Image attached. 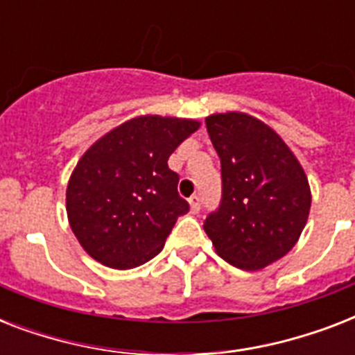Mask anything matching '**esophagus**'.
Listing matches in <instances>:
<instances>
[{
  "mask_svg": "<svg viewBox=\"0 0 355 355\" xmlns=\"http://www.w3.org/2000/svg\"><path fill=\"white\" fill-rule=\"evenodd\" d=\"M189 206H191V210H193V211L200 210V197H199V195H193V197H189Z\"/></svg>",
  "mask_w": 355,
  "mask_h": 355,
  "instance_id": "esophagus-1",
  "label": "esophagus"
}]
</instances>
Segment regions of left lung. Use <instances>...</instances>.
Masks as SVG:
<instances>
[{
	"mask_svg": "<svg viewBox=\"0 0 355 355\" xmlns=\"http://www.w3.org/2000/svg\"><path fill=\"white\" fill-rule=\"evenodd\" d=\"M206 130L221 158L223 193L205 230L228 263L261 269L286 256L306 227V173L280 136L252 116L214 114Z\"/></svg>",
	"mask_w": 355,
	"mask_h": 355,
	"instance_id": "left-lung-1",
	"label": "left lung"
}]
</instances>
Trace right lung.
<instances>
[{"label":"right lung","mask_w":355,"mask_h":355,"mask_svg":"<svg viewBox=\"0 0 355 355\" xmlns=\"http://www.w3.org/2000/svg\"><path fill=\"white\" fill-rule=\"evenodd\" d=\"M199 121L141 116L92 145L69 178V227L92 258L132 269L160 252L189 210L167 160Z\"/></svg>","instance_id":"add662e5"}]
</instances>
